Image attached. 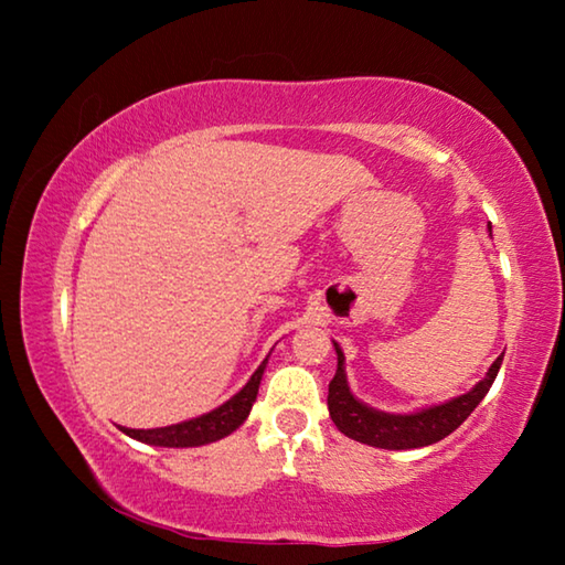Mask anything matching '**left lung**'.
<instances>
[{
  "label": "left lung",
  "instance_id": "obj_1",
  "mask_svg": "<svg viewBox=\"0 0 565 565\" xmlns=\"http://www.w3.org/2000/svg\"><path fill=\"white\" fill-rule=\"evenodd\" d=\"M337 349V376L331 379L329 384V414L331 420L337 424L343 436L353 438V441L376 446V448H388V451H404V448H420L431 446L441 441L448 434H454L463 420L471 416V411L481 404L483 396L489 394L491 384L499 374L503 356L493 361L483 381L468 391V394L446 401L441 406H431L424 411H416V414H384V411L369 408L366 404L353 398L347 384V374H343V353L339 343H333Z\"/></svg>",
  "mask_w": 565,
  "mask_h": 565
}]
</instances>
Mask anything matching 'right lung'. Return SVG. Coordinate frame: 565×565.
I'll return each mask as SVG.
<instances>
[{"label":"right lung","instance_id":"obj_1","mask_svg":"<svg viewBox=\"0 0 565 565\" xmlns=\"http://www.w3.org/2000/svg\"><path fill=\"white\" fill-rule=\"evenodd\" d=\"M266 361H262V366L254 371V376L248 379V384L238 391L236 396H232L209 414L191 418V420H181V424L174 426H164V428H121L124 434L137 438V441H145L151 446H167V448H186V446H204L218 441V438L228 436L236 431L238 426L244 424L248 411H252L256 394H259V384L266 369Z\"/></svg>","mask_w":565,"mask_h":565}]
</instances>
